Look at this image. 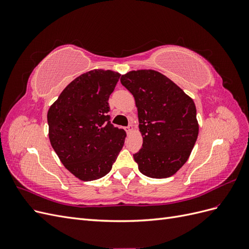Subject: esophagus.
I'll return each instance as SVG.
<instances>
[{
	"label": "esophagus",
	"instance_id": "1",
	"mask_svg": "<svg viewBox=\"0 0 249 249\" xmlns=\"http://www.w3.org/2000/svg\"><path fill=\"white\" fill-rule=\"evenodd\" d=\"M125 131H126V133H127V134H130V133L133 131V126H132V124H130L129 126H126V127H125Z\"/></svg>",
	"mask_w": 249,
	"mask_h": 249
}]
</instances>
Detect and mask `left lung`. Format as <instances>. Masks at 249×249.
I'll return each instance as SVG.
<instances>
[{
	"label": "left lung",
	"mask_w": 249,
	"mask_h": 249,
	"mask_svg": "<svg viewBox=\"0 0 249 249\" xmlns=\"http://www.w3.org/2000/svg\"><path fill=\"white\" fill-rule=\"evenodd\" d=\"M138 109L142 147L134 159L143 175L163 178L183 166L196 142L198 124L191 97L155 71H130L120 78Z\"/></svg>",
	"instance_id": "left-lung-1"
}]
</instances>
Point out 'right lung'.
<instances>
[{
    "label": "right lung",
    "mask_w": 249,
    "mask_h": 249,
    "mask_svg": "<svg viewBox=\"0 0 249 249\" xmlns=\"http://www.w3.org/2000/svg\"><path fill=\"white\" fill-rule=\"evenodd\" d=\"M120 74L94 70L81 74L48 112L49 137L60 161L82 180L105 177L122 150L125 131L111 122L109 96Z\"/></svg>",
    "instance_id": "obj_1"
}]
</instances>
